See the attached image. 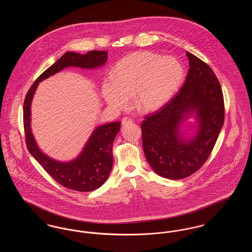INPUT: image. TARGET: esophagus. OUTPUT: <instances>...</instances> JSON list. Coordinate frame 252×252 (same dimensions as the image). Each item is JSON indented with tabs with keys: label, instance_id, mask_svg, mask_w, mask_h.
Masks as SVG:
<instances>
[{
	"label": "esophagus",
	"instance_id": "1",
	"mask_svg": "<svg viewBox=\"0 0 252 252\" xmlns=\"http://www.w3.org/2000/svg\"><path fill=\"white\" fill-rule=\"evenodd\" d=\"M132 123H133V121L130 118H128V117H125L122 120V125L123 126H126V125H129V124H132Z\"/></svg>",
	"mask_w": 252,
	"mask_h": 252
}]
</instances>
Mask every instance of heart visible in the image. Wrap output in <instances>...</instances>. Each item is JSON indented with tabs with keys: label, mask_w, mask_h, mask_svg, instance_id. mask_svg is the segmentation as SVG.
<instances>
[{
	"label": "heart",
	"mask_w": 252,
	"mask_h": 252,
	"mask_svg": "<svg viewBox=\"0 0 252 252\" xmlns=\"http://www.w3.org/2000/svg\"><path fill=\"white\" fill-rule=\"evenodd\" d=\"M184 70L179 60L152 52H135L116 65L113 78L103 80L101 94L113 109L133 106L144 113L166 105L182 82Z\"/></svg>",
	"instance_id": "b5f03b06"
}]
</instances>
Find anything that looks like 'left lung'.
Returning a JSON list of instances; mask_svg holds the SVG:
<instances>
[{
	"label": "left lung",
	"instance_id": "obj_1",
	"mask_svg": "<svg viewBox=\"0 0 252 252\" xmlns=\"http://www.w3.org/2000/svg\"><path fill=\"white\" fill-rule=\"evenodd\" d=\"M186 56L190 68L179 93L141 125L146 160L168 180L187 178L201 167L224 124V98L215 72L194 55ZM190 118L192 123L187 122Z\"/></svg>",
	"mask_w": 252,
	"mask_h": 252
}]
</instances>
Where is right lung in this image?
Wrapping results in <instances>:
<instances>
[{
  "label": "right lung",
  "mask_w": 252,
  "mask_h": 252,
  "mask_svg": "<svg viewBox=\"0 0 252 252\" xmlns=\"http://www.w3.org/2000/svg\"><path fill=\"white\" fill-rule=\"evenodd\" d=\"M107 60V51H90L85 55L67 52L36 78L24 99V126L28 151L54 180L73 191L91 192L108 180L113 164L112 144L120 131L121 123L97 126L78 156L69 161H60L44 154L36 144L31 128L32 100L38 84L57 72L69 67L97 69L104 66Z\"/></svg>",
  "instance_id": "add662e5"
}]
</instances>
